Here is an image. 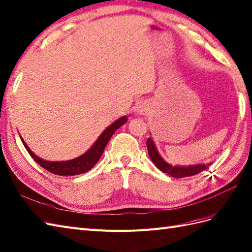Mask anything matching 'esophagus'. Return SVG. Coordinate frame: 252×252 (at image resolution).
<instances>
[{
	"instance_id": "esophagus-1",
	"label": "esophagus",
	"mask_w": 252,
	"mask_h": 252,
	"mask_svg": "<svg viewBox=\"0 0 252 252\" xmlns=\"http://www.w3.org/2000/svg\"><path fill=\"white\" fill-rule=\"evenodd\" d=\"M148 110H149V106L147 105V104H145V103L141 104V105H138V107L136 108L137 114H140V115L146 114V112H148Z\"/></svg>"
}]
</instances>
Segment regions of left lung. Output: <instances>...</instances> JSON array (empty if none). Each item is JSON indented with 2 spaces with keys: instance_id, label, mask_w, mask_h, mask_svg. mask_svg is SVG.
Segmentation results:
<instances>
[{
  "instance_id": "1",
  "label": "left lung",
  "mask_w": 252,
  "mask_h": 252,
  "mask_svg": "<svg viewBox=\"0 0 252 252\" xmlns=\"http://www.w3.org/2000/svg\"><path fill=\"white\" fill-rule=\"evenodd\" d=\"M147 149H148L150 158L155 166L158 167L161 172L167 173L168 175L175 178H184L188 176L196 175L198 173L204 171L206 168H209V166H211V163L193 164V166H187V167L172 166V164L168 163L167 161H164L162 159L158 150H156V147L151 137H148V140H147Z\"/></svg>"
}]
</instances>
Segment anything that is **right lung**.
<instances>
[{
	"mask_svg": "<svg viewBox=\"0 0 252 252\" xmlns=\"http://www.w3.org/2000/svg\"><path fill=\"white\" fill-rule=\"evenodd\" d=\"M126 122L127 117L120 118L116 122H114L104 130L102 134L98 137V140L91 147L90 150L86 151L84 154L79 156V158L65 161H48L45 159H41L29 149V147L26 145L22 137L21 140L25 146V148L27 149L29 154L32 156V158L35 160L40 167L51 173H53V174H57L60 176H73L82 174V173L90 171L94 164L99 161L101 155L104 149H105V147L109 142L112 134L116 132L117 129L124 125Z\"/></svg>",
	"mask_w": 252,
	"mask_h": 252,
	"instance_id": "obj_1",
	"label": "right lung"
}]
</instances>
